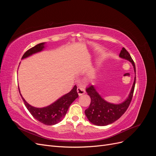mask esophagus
Here are the masks:
<instances>
[{"mask_svg":"<svg viewBox=\"0 0 156 156\" xmlns=\"http://www.w3.org/2000/svg\"><path fill=\"white\" fill-rule=\"evenodd\" d=\"M77 91L79 96H81V95H83V94H85V92H86L85 89H84V87L82 86H79L77 89Z\"/></svg>","mask_w":156,"mask_h":156,"instance_id":"obj_1","label":"esophagus"}]
</instances>
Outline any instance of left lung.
Listing matches in <instances>:
<instances>
[{
	"label": "left lung",
	"mask_w": 156,
	"mask_h": 156,
	"mask_svg": "<svg viewBox=\"0 0 156 156\" xmlns=\"http://www.w3.org/2000/svg\"><path fill=\"white\" fill-rule=\"evenodd\" d=\"M119 56L131 62L133 66L135 72H136L134 61L124 48L121 50ZM135 81L136 77H135L133 87L128 98L120 104H112L108 103L100 96L93 85H90L87 87L86 91L88 95L90 97L91 102L89 107L85 110L84 112L88 120L94 125L104 126L112 124L119 119L124 114L131 101L135 89Z\"/></svg>",
	"instance_id": "1"
}]
</instances>
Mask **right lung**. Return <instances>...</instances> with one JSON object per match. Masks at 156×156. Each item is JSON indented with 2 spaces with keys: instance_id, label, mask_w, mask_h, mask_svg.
<instances>
[{
  "instance_id": "1",
  "label": "right lung",
  "mask_w": 156,
  "mask_h": 156,
  "mask_svg": "<svg viewBox=\"0 0 156 156\" xmlns=\"http://www.w3.org/2000/svg\"><path fill=\"white\" fill-rule=\"evenodd\" d=\"M44 44L45 43L39 44L27 51L22 56V59L43 50L45 48ZM19 91L20 93V88H19ZM20 95L26 107L32 116L37 120L40 122L41 123L48 126L55 125L62 121L63 118L66 114L70 105L79 96L77 92V86L75 85L69 93L59 98L57 101L52 103L51 105L43 108H36L29 105L23 98L21 93Z\"/></svg>"
}]
</instances>
